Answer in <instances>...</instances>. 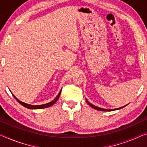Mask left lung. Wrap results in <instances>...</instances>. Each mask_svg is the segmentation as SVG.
<instances>
[{
	"label": "left lung",
	"instance_id": "1",
	"mask_svg": "<svg viewBox=\"0 0 147 147\" xmlns=\"http://www.w3.org/2000/svg\"><path fill=\"white\" fill-rule=\"evenodd\" d=\"M86 101H87V104L88 105H89V106H91V107L92 108H94V109H95V110H100V111H112V110H118V109H120V108H123V107H121V108H116V109H112V110H108V109H104V108H98V107H95V106H94V105H92V104H91L90 102H88V101L86 100Z\"/></svg>",
	"mask_w": 147,
	"mask_h": 147
}]
</instances>
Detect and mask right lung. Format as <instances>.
<instances>
[{"instance_id":"add662e5","label":"right lung","mask_w":147,"mask_h":147,"mask_svg":"<svg viewBox=\"0 0 147 147\" xmlns=\"http://www.w3.org/2000/svg\"><path fill=\"white\" fill-rule=\"evenodd\" d=\"M61 91L62 90H60V91L59 92V94H58V96L56 97V98L54 99L53 101H51V102H49V103H47V104H45V105H37V106H34V105H28V104H26V103H24L23 102H21V101L19 100L13 94L12 95L14 97L16 100L18 102L20 105H22L23 107H26L27 108H29V109H42V108H48V107H51L52 105H53L54 104H55L56 101L58 100V98H59V96L60 95V93H61Z\"/></svg>"}]
</instances>
